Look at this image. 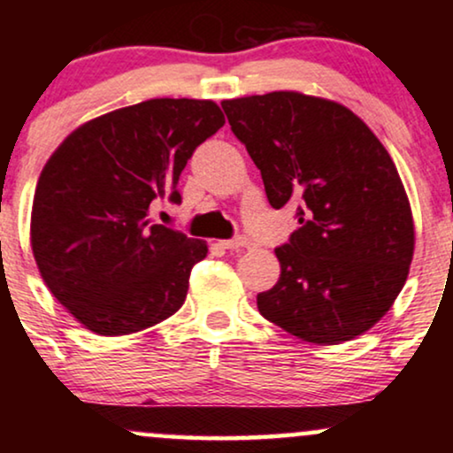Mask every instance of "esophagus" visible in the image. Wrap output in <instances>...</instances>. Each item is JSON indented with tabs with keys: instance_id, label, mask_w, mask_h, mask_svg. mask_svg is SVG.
I'll use <instances>...</instances> for the list:
<instances>
[{
	"instance_id": "1",
	"label": "esophagus",
	"mask_w": 453,
	"mask_h": 453,
	"mask_svg": "<svg viewBox=\"0 0 453 453\" xmlns=\"http://www.w3.org/2000/svg\"><path fill=\"white\" fill-rule=\"evenodd\" d=\"M221 247L223 249H230V251H234V249H244L249 247V241L244 236H236V238H230V241H221Z\"/></svg>"
}]
</instances>
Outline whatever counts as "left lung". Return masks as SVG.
I'll use <instances>...</instances> for the list:
<instances>
[{"instance_id": "1", "label": "left lung", "mask_w": 453, "mask_h": 453, "mask_svg": "<svg viewBox=\"0 0 453 453\" xmlns=\"http://www.w3.org/2000/svg\"><path fill=\"white\" fill-rule=\"evenodd\" d=\"M273 209L300 227L274 249L280 277L257 294L268 321L315 345L371 330L407 280L415 227L392 157L357 114L298 91L223 100Z\"/></svg>"}]
</instances>
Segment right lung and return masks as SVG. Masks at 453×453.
Masks as SVG:
<instances>
[{"instance_id": "obj_1", "label": "right lung", "mask_w": 453, "mask_h": 453, "mask_svg": "<svg viewBox=\"0 0 453 453\" xmlns=\"http://www.w3.org/2000/svg\"><path fill=\"white\" fill-rule=\"evenodd\" d=\"M211 100L157 97L82 123L46 161L31 209V249L50 294L102 336L168 319L204 241L150 223L153 200L179 204V176L223 127Z\"/></svg>"}]
</instances>
